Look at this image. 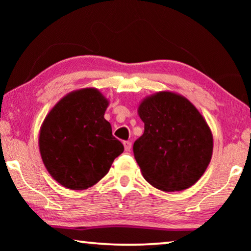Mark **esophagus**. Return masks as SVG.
<instances>
[{
    "mask_svg": "<svg viewBox=\"0 0 251 251\" xmlns=\"http://www.w3.org/2000/svg\"><path fill=\"white\" fill-rule=\"evenodd\" d=\"M124 147L126 151H129L131 148V143L130 142H124Z\"/></svg>",
    "mask_w": 251,
    "mask_h": 251,
    "instance_id": "obj_1",
    "label": "esophagus"
}]
</instances>
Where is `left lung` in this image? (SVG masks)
Returning <instances> with one entry per match:
<instances>
[{
	"mask_svg": "<svg viewBox=\"0 0 251 251\" xmlns=\"http://www.w3.org/2000/svg\"><path fill=\"white\" fill-rule=\"evenodd\" d=\"M144 134L134 143L143 177L163 192H180L199 180L212 156L211 130L180 94L157 92L138 105Z\"/></svg>",
	"mask_w": 251,
	"mask_h": 251,
	"instance_id": "8db88e82",
	"label": "left lung"
}]
</instances>
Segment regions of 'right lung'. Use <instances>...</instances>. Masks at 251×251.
<instances>
[{
    "label": "right lung",
    "mask_w": 251,
    "mask_h": 251,
    "mask_svg": "<svg viewBox=\"0 0 251 251\" xmlns=\"http://www.w3.org/2000/svg\"><path fill=\"white\" fill-rule=\"evenodd\" d=\"M109 101L94 87L59 100L41 126L39 147L50 175L72 190L97 184L124 151L104 118Z\"/></svg>",
    "instance_id": "1"
}]
</instances>
